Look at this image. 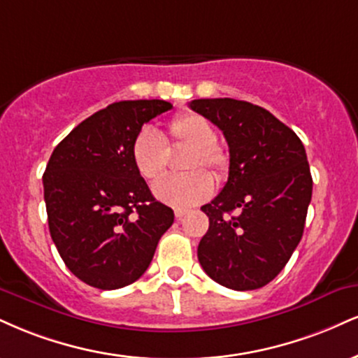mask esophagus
I'll return each mask as SVG.
<instances>
[{"label": "esophagus", "instance_id": "esophagus-1", "mask_svg": "<svg viewBox=\"0 0 358 358\" xmlns=\"http://www.w3.org/2000/svg\"><path fill=\"white\" fill-rule=\"evenodd\" d=\"M187 213H188V210H185V208H176V210H175V218H176V220H182V218H183Z\"/></svg>", "mask_w": 358, "mask_h": 358}]
</instances>
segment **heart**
<instances>
[{
  "instance_id": "1",
  "label": "heart",
  "mask_w": 358,
  "mask_h": 358,
  "mask_svg": "<svg viewBox=\"0 0 358 358\" xmlns=\"http://www.w3.org/2000/svg\"><path fill=\"white\" fill-rule=\"evenodd\" d=\"M213 123L195 111H183L170 120L166 135L153 127L138 130L130 146L131 162L138 175L146 182H157L168 166L166 146L185 145L187 152L180 160L183 173L168 176L155 185L153 193L163 203L173 208L195 206L213 193V176L201 168H210L217 180H223L230 170V153L218 143Z\"/></svg>"
}]
</instances>
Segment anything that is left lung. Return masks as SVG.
Listing matches in <instances>:
<instances>
[{
	"label": "left lung",
	"mask_w": 358,
	"mask_h": 358,
	"mask_svg": "<svg viewBox=\"0 0 358 358\" xmlns=\"http://www.w3.org/2000/svg\"><path fill=\"white\" fill-rule=\"evenodd\" d=\"M188 106L220 128L230 150L225 187L201 206L210 227L198 245V262L231 290L265 287L303 235L312 175L302 141L253 103L206 98ZM234 209L241 210L238 217L229 215Z\"/></svg>",
	"instance_id": "8db88e82"
}]
</instances>
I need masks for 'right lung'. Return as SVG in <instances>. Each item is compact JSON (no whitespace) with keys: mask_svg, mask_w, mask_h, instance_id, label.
<instances>
[{"mask_svg":"<svg viewBox=\"0 0 358 358\" xmlns=\"http://www.w3.org/2000/svg\"><path fill=\"white\" fill-rule=\"evenodd\" d=\"M170 108L163 100L111 103L51 153L43 175L51 238L64 265L90 287L136 282L173 223V210L155 200L130 155L138 130Z\"/></svg>","mask_w":358,"mask_h":358,"instance_id":"add662e5","label":"right lung"}]
</instances>
